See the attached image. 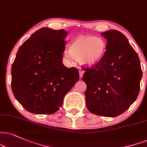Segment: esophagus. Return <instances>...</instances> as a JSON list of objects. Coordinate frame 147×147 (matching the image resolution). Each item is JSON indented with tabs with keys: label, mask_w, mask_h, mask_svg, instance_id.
I'll return each instance as SVG.
<instances>
[{
	"label": "esophagus",
	"mask_w": 147,
	"mask_h": 147,
	"mask_svg": "<svg viewBox=\"0 0 147 147\" xmlns=\"http://www.w3.org/2000/svg\"><path fill=\"white\" fill-rule=\"evenodd\" d=\"M84 71L82 69L80 68L79 69V74H80V77L82 78L83 76V75H84Z\"/></svg>",
	"instance_id": "esophagus-1"
}]
</instances>
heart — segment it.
Returning a JSON list of instances; mask_svg holds the SVG:
<instances>
[{
  "instance_id": "1",
  "label": "heart",
  "mask_w": 147,
  "mask_h": 147,
  "mask_svg": "<svg viewBox=\"0 0 147 147\" xmlns=\"http://www.w3.org/2000/svg\"><path fill=\"white\" fill-rule=\"evenodd\" d=\"M106 51V43L101 37L84 35L73 41L65 49V57L70 62L77 59L82 65L92 66L100 62Z\"/></svg>"
}]
</instances>
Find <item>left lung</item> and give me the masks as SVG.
<instances>
[{
  "mask_svg": "<svg viewBox=\"0 0 147 147\" xmlns=\"http://www.w3.org/2000/svg\"><path fill=\"white\" fill-rule=\"evenodd\" d=\"M101 35L107 39L104 57L92 67L84 68L86 104L91 113L115 117L136 99L142 72L138 56L123 34L110 30Z\"/></svg>",
  "mask_w": 147,
  "mask_h": 147,
  "instance_id": "8db88e82",
  "label": "left lung"
}]
</instances>
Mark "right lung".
Instances as JSON below:
<instances>
[{
  "label": "right lung",
  "mask_w": 147,
  "mask_h": 147,
  "mask_svg": "<svg viewBox=\"0 0 147 147\" xmlns=\"http://www.w3.org/2000/svg\"><path fill=\"white\" fill-rule=\"evenodd\" d=\"M67 34L63 29L43 27L20 47L11 67V88L27 111L54 114L78 81V70L63 64Z\"/></svg>",
  "instance_id": "add662e5"
}]
</instances>
